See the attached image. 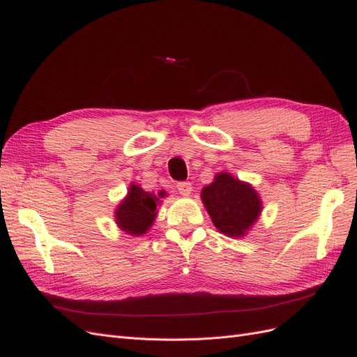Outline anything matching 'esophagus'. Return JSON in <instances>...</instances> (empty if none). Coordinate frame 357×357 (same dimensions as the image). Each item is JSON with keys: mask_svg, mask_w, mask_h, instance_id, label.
I'll return each instance as SVG.
<instances>
[{"mask_svg": "<svg viewBox=\"0 0 357 357\" xmlns=\"http://www.w3.org/2000/svg\"><path fill=\"white\" fill-rule=\"evenodd\" d=\"M177 189H178L181 195L188 197V195H190V192H192V183L190 181H178Z\"/></svg>", "mask_w": 357, "mask_h": 357, "instance_id": "esophagus-1", "label": "esophagus"}]
</instances>
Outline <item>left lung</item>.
Returning <instances> with one entry per match:
<instances>
[{
	"instance_id": "left-lung-1",
	"label": "left lung",
	"mask_w": 357,
	"mask_h": 357,
	"mask_svg": "<svg viewBox=\"0 0 357 357\" xmlns=\"http://www.w3.org/2000/svg\"><path fill=\"white\" fill-rule=\"evenodd\" d=\"M201 198L215 228L229 236L244 235L262 208L255 189L228 172L215 176L211 185L202 189Z\"/></svg>"
}]
</instances>
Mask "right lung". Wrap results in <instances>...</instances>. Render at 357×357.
<instances>
[{"mask_svg":"<svg viewBox=\"0 0 357 357\" xmlns=\"http://www.w3.org/2000/svg\"><path fill=\"white\" fill-rule=\"evenodd\" d=\"M164 193H159L162 198ZM159 198L149 192H144L137 185H131L125 201L116 210V222L121 229L131 235H142L156 218V204Z\"/></svg>","mask_w":357,"mask_h":357,"instance_id":"obj_1","label":"right lung"}]
</instances>
